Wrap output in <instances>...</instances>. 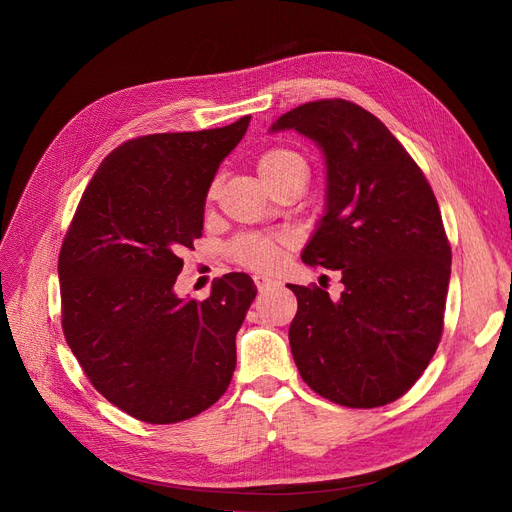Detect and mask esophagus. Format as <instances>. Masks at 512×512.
<instances>
[{
  "mask_svg": "<svg viewBox=\"0 0 512 512\" xmlns=\"http://www.w3.org/2000/svg\"><path fill=\"white\" fill-rule=\"evenodd\" d=\"M254 284H256V286H258V290L262 292V290H269L275 282L271 280V277H267V275H260V273H258V275H254Z\"/></svg>",
  "mask_w": 512,
  "mask_h": 512,
  "instance_id": "obj_1",
  "label": "esophagus"
}]
</instances>
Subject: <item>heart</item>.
Instances as JSON below:
<instances>
[{
	"label": "heart",
	"instance_id": "1",
	"mask_svg": "<svg viewBox=\"0 0 512 512\" xmlns=\"http://www.w3.org/2000/svg\"><path fill=\"white\" fill-rule=\"evenodd\" d=\"M258 175L267 185L280 181L282 177L294 173V170H307L305 160L292 149L275 147L262 153L258 158ZM215 194V188L209 190V198ZM292 245L286 232H271V235H245L230 245V256L241 267L254 271H273L280 265L282 254Z\"/></svg>",
	"mask_w": 512,
	"mask_h": 512
}]
</instances>
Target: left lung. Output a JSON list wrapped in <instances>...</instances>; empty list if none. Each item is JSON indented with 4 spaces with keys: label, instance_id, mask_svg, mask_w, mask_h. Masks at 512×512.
I'll return each mask as SVG.
<instances>
[{
    "label": "left lung",
    "instance_id": "obj_1",
    "mask_svg": "<svg viewBox=\"0 0 512 512\" xmlns=\"http://www.w3.org/2000/svg\"><path fill=\"white\" fill-rule=\"evenodd\" d=\"M297 130L327 160V207L303 250L342 273L344 292L288 288V339L309 389L348 408H378L421 378L442 327L451 245L423 170L384 123L348 100L301 104L271 132Z\"/></svg>",
    "mask_w": 512,
    "mask_h": 512
}]
</instances>
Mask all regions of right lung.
<instances>
[{
	"label": "right lung",
	"instance_id": "1",
	"mask_svg": "<svg viewBox=\"0 0 512 512\" xmlns=\"http://www.w3.org/2000/svg\"><path fill=\"white\" fill-rule=\"evenodd\" d=\"M250 119L119 145L91 177L61 245L66 342L94 389L138 421L192 418L232 380L252 277H218L205 301L179 299L173 286L183 250L203 235L211 181Z\"/></svg>",
	"mask_w": 512,
	"mask_h": 512
}]
</instances>
